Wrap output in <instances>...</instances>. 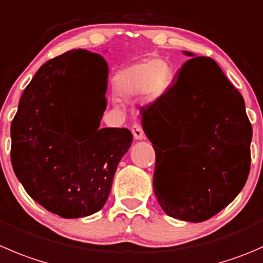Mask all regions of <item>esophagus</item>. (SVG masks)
<instances>
[{"instance_id": "obj_1", "label": "esophagus", "mask_w": 263, "mask_h": 263, "mask_svg": "<svg viewBox=\"0 0 263 263\" xmlns=\"http://www.w3.org/2000/svg\"><path fill=\"white\" fill-rule=\"evenodd\" d=\"M131 132L132 135H134L135 140H142L145 137L144 131H142V127L140 126V124H134V126L131 127Z\"/></svg>"}]
</instances>
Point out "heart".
<instances>
[{"mask_svg":"<svg viewBox=\"0 0 263 263\" xmlns=\"http://www.w3.org/2000/svg\"><path fill=\"white\" fill-rule=\"evenodd\" d=\"M173 70L164 59L137 61L114 77V90L119 96H135L144 92L147 100H155L167 91Z\"/></svg>","mask_w":263,"mask_h":263,"instance_id":"heart-1","label":"heart"}]
</instances>
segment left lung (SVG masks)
Wrapping results in <instances>:
<instances>
[{
    "mask_svg": "<svg viewBox=\"0 0 263 263\" xmlns=\"http://www.w3.org/2000/svg\"><path fill=\"white\" fill-rule=\"evenodd\" d=\"M141 114L155 150L154 193L168 216L203 222L235 199L251 170L252 124L243 96L213 59L186 61ZM154 144L173 146L168 161Z\"/></svg>",
    "mask_w": 263,
    "mask_h": 263,
    "instance_id": "obj_1",
    "label": "left lung"
}]
</instances>
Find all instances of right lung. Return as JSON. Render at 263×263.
<instances>
[{"label": "right lung", "instance_id": "add662e5", "mask_svg": "<svg viewBox=\"0 0 263 263\" xmlns=\"http://www.w3.org/2000/svg\"><path fill=\"white\" fill-rule=\"evenodd\" d=\"M103 56L72 50L46 61L11 123V164L38 204L64 218L98 212L128 152L127 128H99L106 106ZM97 85H95V81Z\"/></svg>", "mask_w": 263, "mask_h": 263}]
</instances>
